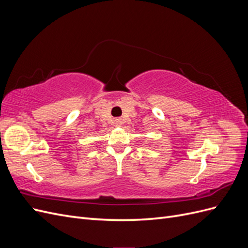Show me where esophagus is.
<instances>
[{"mask_svg": "<svg viewBox=\"0 0 248 248\" xmlns=\"http://www.w3.org/2000/svg\"><path fill=\"white\" fill-rule=\"evenodd\" d=\"M116 124H117L118 126H121V125H122V121H121V120H118V121L116 122Z\"/></svg>", "mask_w": 248, "mask_h": 248, "instance_id": "34e87169", "label": "esophagus"}]
</instances>
